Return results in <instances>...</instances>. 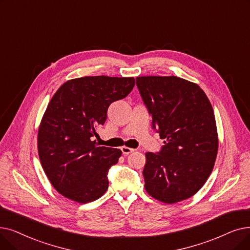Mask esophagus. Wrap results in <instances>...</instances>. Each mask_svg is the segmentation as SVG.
Instances as JSON below:
<instances>
[{
    "instance_id": "esophagus-1",
    "label": "esophagus",
    "mask_w": 250,
    "mask_h": 250,
    "mask_svg": "<svg viewBox=\"0 0 250 250\" xmlns=\"http://www.w3.org/2000/svg\"><path fill=\"white\" fill-rule=\"evenodd\" d=\"M122 151H123V154L124 155H128L129 153H132V152H134L135 149H132V148H129V147L124 146V147H122Z\"/></svg>"
}]
</instances>
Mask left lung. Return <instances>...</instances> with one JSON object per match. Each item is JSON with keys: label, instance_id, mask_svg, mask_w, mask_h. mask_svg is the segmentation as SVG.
<instances>
[{"label": "left lung", "instance_id": "obj_1", "mask_svg": "<svg viewBox=\"0 0 250 250\" xmlns=\"http://www.w3.org/2000/svg\"><path fill=\"white\" fill-rule=\"evenodd\" d=\"M136 83L165 145L147 152L145 189L168 204L196 194L212 171L219 138L212 106L197 83L177 77H139Z\"/></svg>", "mask_w": 250, "mask_h": 250}]
</instances>
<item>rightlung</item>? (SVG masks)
Segmentation results:
<instances>
[{
    "label": "right lung",
    "mask_w": 250,
    "mask_h": 250,
    "mask_svg": "<svg viewBox=\"0 0 250 250\" xmlns=\"http://www.w3.org/2000/svg\"><path fill=\"white\" fill-rule=\"evenodd\" d=\"M134 85V78L83 77L64 83L52 97L39 126L38 151L42 169L62 196L88 203L108 189V169L122 151L99 146L94 138L109 105Z\"/></svg>",
    "instance_id": "obj_1"
}]
</instances>
